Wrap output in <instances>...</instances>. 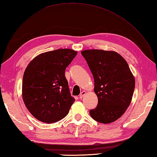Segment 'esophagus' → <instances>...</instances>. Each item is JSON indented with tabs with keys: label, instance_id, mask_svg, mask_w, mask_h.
Masks as SVG:
<instances>
[{
	"label": "esophagus",
	"instance_id": "1",
	"mask_svg": "<svg viewBox=\"0 0 157 157\" xmlns=\"http://www.w3.org/2000/svg\"><path fill=\"white\" fill-rule=\"evenodd\" d=\"M85 94H86V92H85V91H82V93H80V94H79V99H82L83 97H84V95Z\"/></svg>",
	"mask_w": 157,
	"mask_h": 157
}]
</instances>
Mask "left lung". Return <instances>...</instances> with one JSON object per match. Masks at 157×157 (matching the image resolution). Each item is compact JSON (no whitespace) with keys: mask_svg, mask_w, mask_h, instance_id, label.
<instances>
[{"mask_svg":"<svg viewBox=\"0 0 157 157\" xmlns=\"http://www.w3.org/2000/svg\"><path fill=\"white\" fill-rule=\"evenodd\" d=\"M94 79L98 97L96 108L90 110L94 121L108 124L121 118L129 106L135 78L128 64L117 52L88 50L82 52Z\"/></svg>","mask_w":157,"mask_h":157,"instance_id":"left-lung-1","label":"left lung"}]
</instances>
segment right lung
<instances>
[{
	"mask_svg": "<svg viewBox=\"0 0 157 157\" xmlns=\"http://www.w3.org/2000/svg\"><path fill=\"white\" fill-rule=\"evenodd\" d=\"M76 55L73 50L58 49L39 54L27 66L22 80L23 101L39 121L53 123L69 113L75 99L64 73Z\"/></svg>",
	"mask_w": 157,
	"mask_h": 157,
	"instance_id": "1",
	"label": "right lung"
}]
</instances>
